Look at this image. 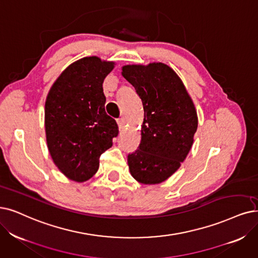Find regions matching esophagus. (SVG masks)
I'll return each instance as SVG.
<instances>
[{"mask_svg": "<svg viewBox=\"0 0 258 258\" xmlns=\"http://www.w3.org/2000/svg\"><path fill=\"white\" fill-rule=\"evenodd\" d=\"M117 125H118V129H119V130H122L123 128H125V125H126L125 119H123V118L117 119Z\"/></svg>", "mask_w": 258, "mask_h": 258, "instance_id": "esophagus-1", "label": "esophagus"}]
</instances>
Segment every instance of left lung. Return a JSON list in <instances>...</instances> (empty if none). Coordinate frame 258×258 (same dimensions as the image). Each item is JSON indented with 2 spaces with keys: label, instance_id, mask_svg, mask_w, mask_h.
Masks as SVG:
<instances>
[{
  "label": "left lung",
  "instance_id": "obj_1",
  "mask_svg": "<svg viewBox=\"0 0 258 258\" xmlns=\"http://www.w3.org/2000/svg\"><path fill=\"white\" fill-rule=\"evenodd\" d=\"M121 75L142 99L144 120L138 149L128 154L131 176L143 184H159L186 159L198 128L194 101L183 81L162 62L127 64Z\"/></svg>",
  "mask_w": 258,
  "mask_h": 258
}]
</instances>
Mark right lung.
I'll list each match as a JSON object with an SVG mask.
<instances>
[{
  "instance_id": "obj_1",
  "label": "right lung",
  "mask_w": 258,
  "mask_h": 258,
  "mask_svg": "<svg viewBox=\"0 0 258 258\" xmlns=\"http://www.w3.org/2000/svg\"><path fill=\"white\" fill-rule=\"evenodd\" d=\"M114 61L97 56L71 63L50 87L45 100L46 144L54 164L67 178L85 182L97 172L99 157L117 137L107 115L102 84Z\"/></svg>"
}]
</instances>
